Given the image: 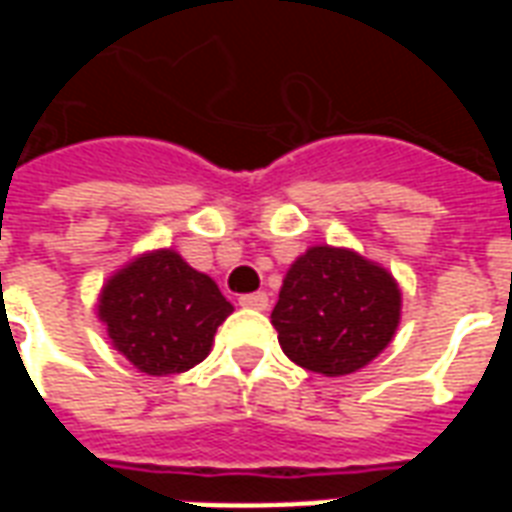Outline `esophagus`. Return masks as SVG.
<instances>
[{"mask_svg":"<svg viewBox=\"0 0 512 512\" xmlns=\"http://www.w3.org/2000/svg\"><path fill=\"white\" fill-rule=\"evenodd\" d=\"M238 304H241V307H246V310H266L268 293H246V296H241V299H238Z\"/></svg>","mask_w":512,"mask_h":512,"instance_id":"1","label":"esophagus"}]
</instances>
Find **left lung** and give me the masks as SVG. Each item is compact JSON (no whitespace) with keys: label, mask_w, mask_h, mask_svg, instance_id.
Instances as JSON below:
<instances>
[{"label":"left lung","mask_w":512,"mask_h":512,"mask_svg":"<svg viewBox=\"0 0 512 512\" xmlns=\"http://www.w3.org/2000/svg\"><path fill=\"white\" fill-rule=\"evenodd\" d=\"M279 345L304 370L337 378L370 365L395 337V277L351 249L312 246L288 268L271 312Z\"/></svg>","instance_id":"obj_1"}]
</instances>
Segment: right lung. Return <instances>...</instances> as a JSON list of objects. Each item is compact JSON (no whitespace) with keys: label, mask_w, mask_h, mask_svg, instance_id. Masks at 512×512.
Wrapping results in <instances>:
<instances>
[{"label":"right lung","mask_w":512,"mask_h":512,"mask_svg":"<svg viewBox=\"0 0 512 512\" xmlns=\"http://www.w3.org/2000/svg\"><path fill=\"white\" fill-rule=\"evenodd\" d=\"M233 304L208 274L172 249L131 260L101 290L98 318L109 340L147 376H172L200 365Z\"/></svg>","instance_id":"1"}]
</instances>
